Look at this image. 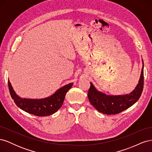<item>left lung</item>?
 Wrapping results in <instances>:
<instances>
[{
	"label": "left lung",
	"mask_w": 152,
	"mask_h": 152,
	"mask_svg": "<svg viewBox=\"0 0 152 152\" xmlns=\"http://www.w3.org/2000/svg\"><path fill=\"white\" fill-rule=\"evenodd\" d=\"M138 84L131 93L124 95H107L96 89L92 82L88 91V98L91 104L98 112L107 115H115L123 112L134 104L141 95L144 84L143 60Z\"/></svg>",
	"instance_id": "obj_1"
}]
</instances>
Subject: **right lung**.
<instances>
[{
  "instance_id": "1",
  "label": "right lung",
  "mask_w": 152,
  "mask_h": 152,
  "mask_svg": "<svg viewBox=\"0 0 152 152\" xmlns=\"http://www.w3.org/2000/svg\"><path fill=\"white\" fill-rule=\"evenodd\" d=\"M73 84L72 82L63 86L48 98L28 99L20 97L13 89L10 80H8L9 89L16 104L23 111L39 117H46L56 112L61 107L65 95Z\"/></svg>"
}]
</instances>
